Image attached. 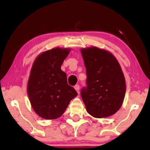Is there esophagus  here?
Segmentation results:
<instances>
[{
    "instance_id": "obj_1",
    "label": "esophagus",
    "mask_w": 150,
    "mask_h": 150,
    "mask_svg": "<svg viewBox=\"0 0 150 150\" xmlns=\"http://www.w3.org/2000/svg\"><path fill=\"white\" fill-rule=\"evenodd\" d=\"M74 88H75V89L76 90V91H77V93L78 94L79 93V85H76L75 87H74Z\"/></svg>"
}]
</instances>
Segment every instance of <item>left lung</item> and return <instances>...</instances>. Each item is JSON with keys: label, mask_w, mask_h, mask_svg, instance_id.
<instances>
[{"label": "left lung", "mask_w": 150, "mask_h": 150, "mask_svg": "<svg viewBox=\"0 0 150 150\" xmlns=\"http://www.w3.org/2000/svg\"><path fill=\"white\" fill-rule=\"evenodd\" d=\"M87 71V87L81 95L87 112L95 118L113 115L122 105L126 81L116 57L95 46L81 50Z\"/></svg>", "instance_id": "obj_1"}]
</instances>
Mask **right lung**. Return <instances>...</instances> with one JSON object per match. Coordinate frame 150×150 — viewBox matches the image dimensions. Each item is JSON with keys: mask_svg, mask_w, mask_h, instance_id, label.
Listing matches in <instances>:
<instances>
[{"mask_svg": "<svg viewBox=\"0 0 150 150\" xmlns=\"http://www.w3.org/2000/svg\"><path fill=\"white\" fill-rule=\"evenodd\" d=\"M71 49L55 47L42 52L34 60L28 81L27 92L35 113L46 120L60 117L70 101L77 96L67 84V75L61 69Z\"/></svg>", "mask_w": 150, "mask_h": 150, "instance_id": "obj_1", "label": "right lung"}]
</instances>
